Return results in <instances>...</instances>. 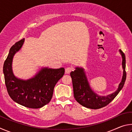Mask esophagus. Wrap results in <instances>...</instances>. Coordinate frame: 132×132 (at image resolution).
Listing matches in <instances>:
<instances>
[{
	"instance_id": "esophagus-1",
	"label": "esophagus",
	"mask_w": 132,
	"mask_h": 132,
	"mask_svg": "<svg viewBox=\"0 0 132 132\" xmlns=\"http://www.w3.org/2000/svg\"><path fill=\"white\" fill-rule=\"evenodd\" d=\"M73 70V68H70V67H68V68H66L65 69V73L66 74H69V73H70V71Z\"/></svg>"
}]
</instances>
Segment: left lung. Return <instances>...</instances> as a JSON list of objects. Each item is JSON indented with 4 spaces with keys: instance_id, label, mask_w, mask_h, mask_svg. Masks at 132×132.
I'll list each match as a JSON object with an SVG mask.
<instances>
[{
    "instance_id": "left-lung-1",
    "label": "left lung",
    "mask_w": 132,
    "mask_h": 132,
    "mask_svg": "<svg viewBox=\"0 0 132 132\" xmlns=\"http://www.w3.org/2000/svg\"><path fill=\"white\" fill-rule=\"evenodd\" d=\"M119 51L122 58L123 76L117 90L111 94L101 96L95 93L91 88L84 68L77 66L75 68V70L71 71L70 76L72 79L74 97L76 100L81 105L93 109L101 108L110 103L122 90L126 78L125 71L126 58L124 53L120 50Z\"/></svg>"
}]
</instances>
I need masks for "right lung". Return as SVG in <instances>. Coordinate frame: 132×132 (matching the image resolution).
<instances>
[{
	"mask_svg": "<svg viewBox=\"0 0 132 132\" xmlns=\"http://www.w3.org/2000/svg\"><path fill=\"white\" fill-rule=\"evenodd\" d=\"M25 38L11 47L3 64L4 81L9 95L14 102L30 108H39L50 102L56 84L64 74V69L41 68L27 80L17 77L13 71L14 55L21 50Z\"/></svg>",
	"mask_w": 132,
	"mask_h": 132,
	"instance_id": "1",
	"label": "right lung"
}]
</instances>
